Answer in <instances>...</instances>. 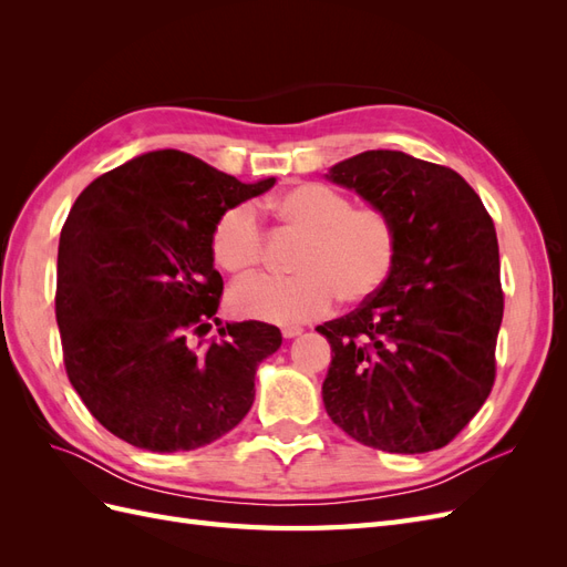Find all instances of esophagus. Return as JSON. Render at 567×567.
Listing matches in <instances>:
<instances>
[{
    "label": "esophagus",
    "instance_id": "1",
    "mask_svg": "<svg viewBox=\"0 0 567 567\" xmlns=\"http://www.w3.org/2000/svg\"><path fill=\"white\" fill-rule=\"evenodd\" d=\"M281 333H284V338H298L302 333V329L300 326H284Z\"/></svg>",
    "mask_w": 567,
    "mask_h": 567
}]
</instances>
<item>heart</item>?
Wrapping results in <instances>:
<instances>
[{
  "label": "heart",
  "instance_id": "b5f03b06",
  "mask_svg": "<svg viewBox=\"0 0 567 567\" xmlns=\"http://www.w3.org/2000/svg\"><path fill=\"white\" fill-rule=\"evenodd\" d=\"M267 210L302 238L293 277H250L236 284L229 305L238 317L269 323H302L323 317L336 298L359 305L392 277L400 255V227L375 205L354 208L336 188L305 182L274 196ZM210 250L229 274H248L265 257V231L250 203L221 210L213 225Z\"/></svg>",
  "mask_w": 567,
  "mask_h": 567
}]
</instances>
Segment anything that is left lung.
<instances>
[{
  "label": "left lung",
  "instance_id": "1",
  "mask_svg": "<svg viewBox=\"0 0 567 567\" xmlns=\"http://www.w3.org/2000/svg\"><path fill=\"white\" fill-rule=\"evenodd\" d=\"M326 177L394 217L400 255L379 293L317 326L331 342L323 406L367 447L440 450L494 385L504 317L494 221L458 173L402 151H364Z\"/></svg>",
  "mask_w": 567,
  "mask_h": 567
}]
</instances>
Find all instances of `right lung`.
<instances>
[{
  "mask_svg": "<svg viewBox=\"0 0 567 567\" xmlns=\"http://www.w3.org/2000/svg\"><path fill=\"white\" fill-rule=\"evenodd\" d=\"M188 153L163 148L96 177L59 241L63 364L92 416L134 447L188 452L244 421L255 371L281 346L262 321L217 323L221 277L210 234L221 210L265 194Z\"/></svg>",
  "mask_w": 567,
  "mask_h": 567,
  "instance_id": "1",
  "label": "right lung"
}]
</instances>
